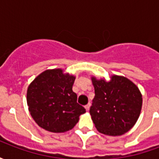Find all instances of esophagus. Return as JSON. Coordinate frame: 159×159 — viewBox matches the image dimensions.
<instances>
[{"mask_svg":"<svg viewBox=\"0 0 159 159\" xmlns=\"http://www.w3.org/2000/svg\"><path fill=\"white\" fill-rule=\"evenodd\" d=\"M89 108H90V103H89L87 106H85V109H86L87 111H89Z\"/></svg>","mask_w":159,"mask_h":159,"instance_id":"obj_1","label":"esophagus"}]
</instances>
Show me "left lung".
Wrapping results in <instances>:
<instances>
[{
  "instance_id": "left-lung-1",
  "label": "left lung",
  "mask_w": 159,
  "mask_h": 159,
  "mask_svg": "<svg viewBox=\"0 0 159 159\" xmlns=\"http://www.w3.org/2000/svg\"><path fill=\"white\" fill-rule=\"evenodd\" d=\"M95 96L90 115L99 132L118 136L130 130L140 117L142 95L127 77L113 75L110 81L92 76Z\"/></svg>"
}]
</instances>
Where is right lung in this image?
<instances>
[{"mask_svg": "<svg viewBox=\"0 0 159 159\" xmlns=\"http://www.w3.org/2000/svg\"><path fill=\"white\" fill-rule=\"evenodd\" d=\"M76 77L62 69L47 70L37 76L27 89L30 113L41 128L52 133L71 129L85 113L72 91Z\"/></svg>", "mask_w": 159, "mask_h": 159, "instance_id": "obj_1", "label": "right lung"}]
</instances>
